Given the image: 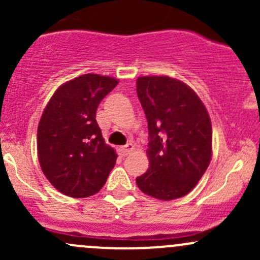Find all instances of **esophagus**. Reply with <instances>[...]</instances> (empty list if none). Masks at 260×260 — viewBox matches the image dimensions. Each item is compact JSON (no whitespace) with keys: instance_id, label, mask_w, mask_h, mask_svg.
Listing matches in <instances>:
<instances>
[{"instance_id":"esophagus-1","label":"esophagus","mask_w":260,"mask_h":260,"mask_svg":"<svg viewBox=\"0 0 260 260\" xmlns=\"http://www.w3.org/2000/svg\"><path fill=\"white\" fill-rule=\"evenodd\" d=\"M133 149H135V146H133L132 143H127L125 146L119 147V148H118V151H119L120 156L124 157V156H127V154H129Z\"/></svg>"}]
</instances>
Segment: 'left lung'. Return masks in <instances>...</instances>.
Segmentation results:
<instances>
[{"instance_id": "obj_1", "label": "left lung", "mask_w": 260, "mask_h": 260, "mask_svg": "<svg viewBox=\"0 0 260 260\" xmlns=\"http://www.w3.org/2000/svg\"><path fill=\"white\" fill-rule=\"evenodd\" d=\"M137 95L148 122L149 167L136 182L162 201L187 195L211 161L212 128L198 94L170 77H140Z\"/></svg>"}]
</instances>
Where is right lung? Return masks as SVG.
<instances>
[{"mask_svg": "<svg viewBox=\"0 0 260 260\" xmlns=\"http://www.w3.org/2000/svg\"><path fill=\"white\" fill-rule=\"evenodd\" d=\"M107 75L84 74L56 89L38 127V156L49 182L70 198H88L106 183L117 153L96 123L102 99L117 86Z\"/></svg>", "mask_w": 260, "mask_h": 260, "instance_id": "obj_1", "label": "right lung"}]
</instances>
